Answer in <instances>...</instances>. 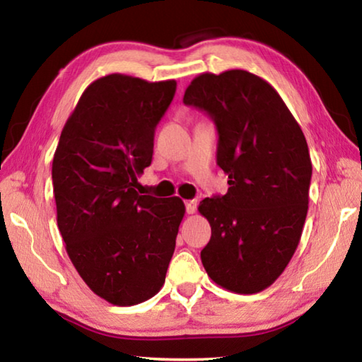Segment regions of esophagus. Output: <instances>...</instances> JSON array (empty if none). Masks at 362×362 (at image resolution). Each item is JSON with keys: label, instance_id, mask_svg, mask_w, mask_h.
Instances as JSON below:
<instances>
[{"label": "esophagus", "instance_id": "obj_1", "mask_svg": "<svg viewBox=\"0 0 362 362\" xmlns=\"http://www.w3.org/2000/svg\"><path fill=\"white\" fill-rule=\"evenodd\" d=\"M196 207H198V199H188L185 201V209L188 214H194Z\"/></svg>", "mask_w": 362, "mask_h": 362}]
</instances>
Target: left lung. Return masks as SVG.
<instances>
[{
  "instance_id": "obj_1",
  "label": "left lung",
  "mask_w": 362,
  "mask_h": 362,
  "mask_svg": "<svg viewBox=\"0 0 362 362\" xmlns=\"http://www.w3.org/2000/svg\"><path fill=\"white\" fill-rule=\"evenodd\" d=\"M183 103L217 129V166L228 192L201 201L212 236L201 260L212 281L236 293L272 286L302 236L311 159L298 122L262 78L228 70L194 78Z\"/></svg>"
}]
</instances>
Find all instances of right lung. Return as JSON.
I'll return each instance as SVG.
<instances>
[{
    "label": "right lung",
    "mask_w": 362,
    "mask_h": 362,
    "mask_svg": "<svg viewBox=\"0 0 362 362\" xmlns=\"http://www.w3.org/2000/svg\"><path fill=\"white\" fill-rule=\"evenodd\" d=\"M177 83L119 73L84 90L52 161L57 225L79 276L119 306L151 298L166 279L185 206L137 193L158 122Z\"/></svg>",
    "instance_id": "right-lung-1"
}]
</instances>
